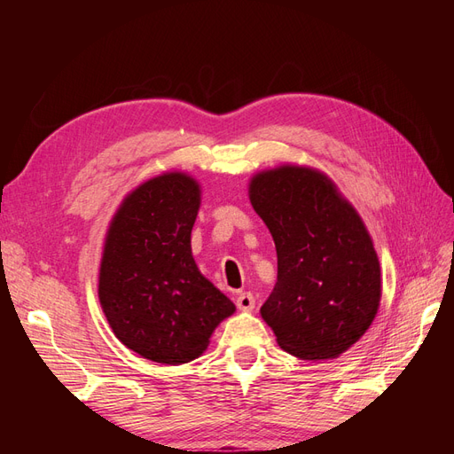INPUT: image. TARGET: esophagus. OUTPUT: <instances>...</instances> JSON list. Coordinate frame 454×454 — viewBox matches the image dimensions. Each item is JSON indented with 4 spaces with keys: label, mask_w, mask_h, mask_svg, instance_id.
I'll return each instance as SVG.
<instances>
[{
    "label": "esophagus",
    "mask_w": 454,
    "mask_h": 454,
    "mask_svg": "<svg viewBox=\"0 0 454 454\" xmlns=\"http://www.w3.org/2000/svg\"><path fill=\"white\" fill-rule=\"evenodd\" d=\"M237 307L240 309V310H252L254 307H255V297H254V294H250V292H244V294H240L239 297H237Z\"/></svg>",
    "instance_id": "34e87169"
}]
</instances>
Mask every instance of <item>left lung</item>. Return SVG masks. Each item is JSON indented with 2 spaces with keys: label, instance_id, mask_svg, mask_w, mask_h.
Instances as JSON below:
<instances>
[{
  "label": "left lung",
  "instance_id": "8db88e82",
  "mask_svg": "<svg viewBox=\"0 0 454 454\" xmlns=\"http://www.w3.org/2000/svg\"><path fill=\"white\" fill-rule=\"evenodd\" d=\"M248 193L278 257V280L261 316L286 352L337 358L367 332L380 303V265L362 217L309 167L259 172Z\"/></svg>",
  "mask_w": 454,
  "mask_h": 454
}]
</instances>
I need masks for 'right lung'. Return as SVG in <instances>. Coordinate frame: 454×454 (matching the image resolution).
<instances>
[{
	"label": "right lung",
	"mask_w": 454,
	"mask_h": 454,
	"mask_svg": "<svg viewBox=\"0 0 454 454\" xmlns=\"http://www.w3.org/2000/svg\"><path fill=\"white\" fill-rule=\"evenodd\" d=\"M199 208L195 177L164 172L125 197L106 235L98 277L106 318L122 345L164 365L199 358L235 312L191 252Z\"/></svg>",
	"instance_id": "obj_1"
}]
</instances>
